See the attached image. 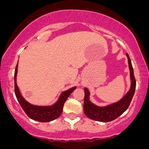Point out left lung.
I'll use <instances>...</instances> for the list:
<instances>
[{
    "mask_svg": "<svg viewBox=\"0 0 149 149\" xmlns=\"http://www.w3.org/2000/svg\"><path fill=\"white\" fill-rule=\"evenodd\" d=\"M126 55H127V60H128L131 86H130V89L127 91V94L120 101L104 107L97 106L90 101V92L88 88H84L85 97H84V111L85 115L90 119L96 121L107 123V122L112 121L118 118L128 108L130 102L134 95L135 91H136V81L134 73H133V68L130 57H129L128 54H126Z\"/></svg>",
    "mask_w": 149,
    "mask_h": 149,
    "instance_id": "8db88e82",
    "label": "left lung"
}]
</instances>
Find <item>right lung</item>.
Listing matches in <instances>:
<instances>
[{
    "instance_id": "right-lung-1",
    "label": "right lung",
    "mask_w": 149,
    "mask_h": 149,
    "mask_svg": "<svg viewBox=\"0 0 149 149\" xmlns=\"http://www.w3.org/2000/svg\"><path fill=\"white\" fill-rule=\"evenodd\" d=\"M18 63L15 69L14 73V87H15V94L17 98L18 102L20 104L21 107L27 116L34 120L46 123L54 120L59 118L63 112L64 103L67 100L68 97L70 95L72 92L76 88V86L70 88L67 91H63L60 96L59 99L54 104L51 106H36V105L31 104L27 101L24 100L19 91V87L16 84V76H17Z\"/></svg>"
}]
</instances>
